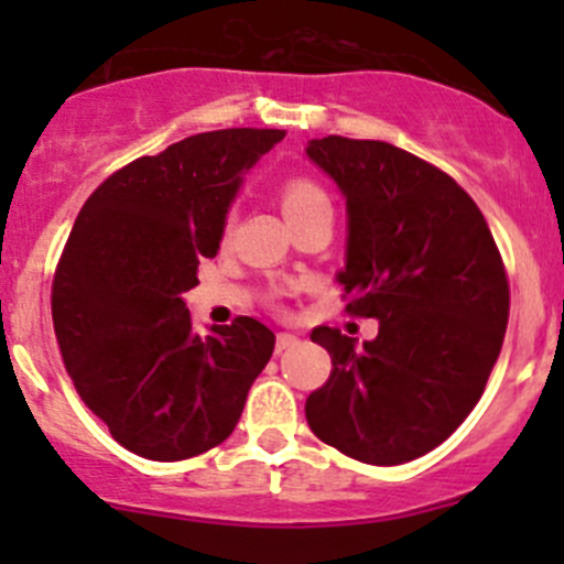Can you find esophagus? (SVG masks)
Returning a JSON list of instances; mask_svg holds the SVG:
<instances>
[{
	"instance_id": "34e87169",
	"label": "esophagus",
	"mask_w": 564,
	"mask_h": 564,
	"mask_svg": "<svg viewBox=\"0 0 564 564\" xmlns=\"http://www.w3.org/2000/svg\"><path fill=\"white\" fill-rule=\"evenodd\" d=\"M297 344H300L297 335H292V333H281V335H278V340H275V351H278V355H281V351L294 349V346H297Z\"/></svg>"
}]
</instances>
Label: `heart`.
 <instances>
[{
  "label": "heart",
  "mask_w": 564,
  "mask_h": 564,
  "mask_svg": "<svg viewBox=\"0 0 564 564\" xmlns=\"http://www.w3.org/2000/svg\"><path fill=\"white\" fill-rule=\"evenodd\" d=\"M329 204L327 193L316 185V182L305 180V176H292V180L283 182L281 187V207L286 213V218H297V215L308 213V209L324 207Z\"/></svg>",
  "instance_id": "heart-1"
}]
</instances>
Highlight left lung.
Wrapping results in <instances>:
<instances>
[{
    "label": "left lung",
    "instance_id": "8db88e82",
    "mask_svg": "<svg viewBox=\"0 0 564 564\" xmlns=\"http://www.w3.org/2000/svg\"><path fill=\"white\" fill-rule=\"evenodd\" d=\"M305 152L346 196V314L379 318L362 346L324 324L311 333L333 371L305 417L344 456L406 464L442 445L486 390L510 314L505 261L469 193L423 158L344 135Z\"/></svg>",
    "mask_w": 564,
    "mask_h": 564
}]
</instances>
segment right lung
I'll return each mask as SVG.
<instances>
[{"instance_id":"right-lung-1","label":"right lung","mask_w":564,"mask_h":564,"mask_svg":"<svg viewBox=\"0 0 564 564\" xmlns=\"http://www.w3.org/2000/svg\"><path fill=\"white\" fill-rule=\"evenodd\" d=\"M283 135H187L100 182L73 224L51 283L54 333L82 401L135 456L182 460L218 447L270 362V327L237 316L198 335L182 294L218 253L242 172Z\"/></svg>"}]
</instances>
